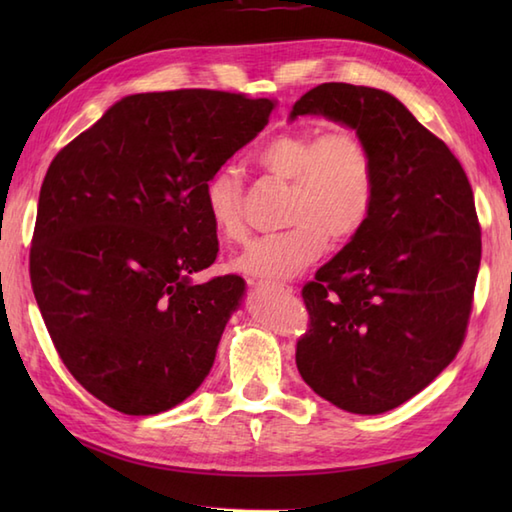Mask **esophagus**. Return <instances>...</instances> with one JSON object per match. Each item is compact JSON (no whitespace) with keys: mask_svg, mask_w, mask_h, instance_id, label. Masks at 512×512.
I'll return each mask as SVG.
<instances>
[{"mask_svg":"<svg viewBox=\"0 0 512 512\" xmlns=\"http://www.w3.org/2000/svg\"><path fill=\"white\" fill-rule=\"evenodd\" d=\"M257 288H266V290H273V292H292V288L290 286H286V284H275V281H257L255 284Z\"/></svg>","mask_w":512,"mask_h":512,"instance_id":"obj_1","label":"esophagus"}]
</instances>
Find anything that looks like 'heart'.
Segmentation results:
<instances>
[{"label":"heart","instance_id":"1","mask_svg":"<svg viewBox=\"0 0 512 512\" xmlns=\"http://www.w3.org/2000/svg\"><path fill=\"white\" fill-rule=\"evenodd\" d=\"M257 167L290 182L286 233L248 242L231 266L257 279H288L317 259L325 242L347 244L363 231L374 209L376 171L365 140L352 129H290L255 151ZM204 206L217 233L244 235L242 180L231 167L204 182Z\"/></svg>","mask_w":512,"mask_h":512}]
</instances>
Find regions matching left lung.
Wrapping results in <instances>:
<instances>
[{"mask_svg": "<svg viewBox=\"0 0 512 512\" xmlns=\"http://www.w3.org/2000/svg\"><path fill=\"white\" fill-rule=\"evenodd\" d=\"M354 129L374 158L365 228L301 295L310 330L297 367L314 394L361 416L396 409L462 347L482 231L473 191L451 149L389 92L323 83L292 105Z\"/></svg>", "mask_w": 512, "mask_h": 512, "instance_id": "8db88e82", "label": "left lung"}]
</instances>
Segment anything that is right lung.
Masks as SVG:
<instances>
[{
    "mask_svg": "<svg viewBox=\"0 0 512 512\" xmlns=\"http://www.w3.org/2000/svg\"><path fill=\"white\" fill-rule=\"evenodd\" d=\"M273 110L215 90L132 94L50 162L32 292L63 365L107 407L154 416L209 376L246 284H193L220 250L204 182Z\"/></svg>",
    "mask_w": 512,
    "mask_h": 512,
    "instance_id": "add662e5",
    "label": "right lung"
}]
</instances>
